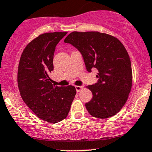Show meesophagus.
<instances>
[{"mask_svg":"<svg viewBox=\"0 0 152 152\" xmlns=\"http://www.w3.org/2000/svg\"><path fill=\"white\" fill-rule=\"evenodd\" d=\"M84 89V86H76V90L77 92H79L81 89Z\"/></svg>","mask_w":152,"mask_h":152,"instance_id":"1","label":"esophagus"}]
</instances>
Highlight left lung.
Listing matches in <instances>:
<instances>
[{"label":"left lung","instance_id":"1","mask_svg":"<svg viewBox=\"0 0 152 152\" xmlns=\"http://www.w3.org/2000/svg\"><path fill=\"white\" fill-rule=\"evenodd\" d=\"M82 55L87 71L97 69L96 84L88 88L92 99L85 104L97 118L115 115L127 101L132 86V68L128 52L115 37L98 31H73L64 39Z\"/></svg>","mask_w":152,"mask_h":152}]
</instances>
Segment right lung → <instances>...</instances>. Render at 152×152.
Returning <instances> with one entry per match:
<instances>
[{
  "label": "right lung",
  "mask_w": 152,
  "mask_h": 152,
  "mask_svg": "<svg viewBox=\"0 0 152 152\" xmlns=\"http://www.w3.org/2000/svg\"><path fill=\"white\" fill-rule=\"evenodd\" d=\"M67 32L40 34L24 48L18 68V86L21 98L40 119L56 123L66 118L76 94L73 86L51 83L56 47Z\"/></svg>",
  "instance_id": "obj_1"
}]
</instances>
